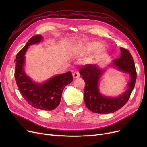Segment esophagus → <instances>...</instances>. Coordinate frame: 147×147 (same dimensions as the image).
I'll use <instances>...</instances> for the list:
<instances>
[{
	"label": "esophagus",
	"instance_id": "obj_1",
	"mask_svg": "<svg viewBox=\"0 0 147 147\" xmlns=\"http://www.w3.org/2000/svg\"><path fill=\"white\" fill-rule=\"evenodd\" d=\"M73 77L74 79H76L80 77V74L78 72H75L73 73Z\"/></svg>",
	"mask_w": 147,
	"mask_h": 147
}]
</instances>
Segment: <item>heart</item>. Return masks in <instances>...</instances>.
Listing matches in <instances>:
<instances>
[{
	"label": "heart",
	"instance_id": "1",
	"mask_svg": "<svg viewBox=\"0 0 147 147\" xmlns=\"http://www.w3.org/2000/svg\"><path fill=\"white\" fill-rule=\"evenodd\" d=\"M78 45H79L81 48H82L83 50L85 51H92L98 48L100 46V43L97 41H90L86 42H79L78 43ZM105 50L104 48H101L99 51V54H103L104 53Z\"/></svg>",
	"mask_w": 147,
	"mask_h": 147
}]
</instances>
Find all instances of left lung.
<instances>
[{"label":"left lung","mask_w":147,"mask_h":147,"mask_svg":"<svg viewBox=\"0 0 147 147\" xmlns=\"http://www.w3.org/2000/svg\"><path fill=\"white\" fill-rule=\"evenodd\" d=\"M121 56L111 61L105 67L97 64H86L80 70V74L85 82L84 100L87 108L91 112L99 114H107L116 112L128 101L134 88L137 78L134 60L127 50L120 48ZM113 68L127 73L130 80L127 84V90L117 96H105L99 90V82L106 69Z\"/></svg>","instance_id":"1"}]
</instances>
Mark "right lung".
I'll return each instance as SVG.
<instances>
[{"mask_svg":"<svg viewBox=\"0 0 147 147\" xmlns=\"http://www.w3.org/2000/svg\"><path fill=\"white\" fill-rule=\"evenodd\" d=\"M41 35L33 36L16 56L15 78L22 96L33 107L43 110H53L60 104L65 86L73 81L70 72L56 75L42 83H38L26 74V53L29 46L40 43Z\"/></svg>","mask_w":147,"mask_h":147,"instance_id":"obj_1","label":"right lung"}]
</instances>
